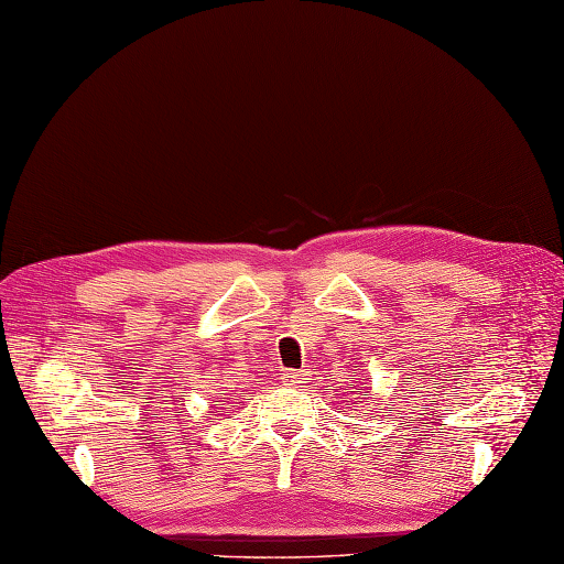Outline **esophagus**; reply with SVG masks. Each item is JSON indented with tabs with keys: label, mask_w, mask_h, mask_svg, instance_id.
Wrapping results in <instances>:
<instances>
[{
	"label": "esophagus",
	"mask_w": 564,
	"mask_h": 564,
	"mask_svg": "<svg viewBox=\"0 0 564 564\" xmlns=\"http://www.w3.org/2000/svg\"><path fill=\"white\" fill-rule=\"evenodd\" d=\"M307 377H310V373H307L305 369H300V371H295V369H288V371H283L281 381H283V386L302 388V383H307Z\"/></svg>",
	"instance_id": "obj_1"
}]
</instances>
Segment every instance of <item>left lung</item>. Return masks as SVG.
Listing matches in <instances>:
<instances>
[{"instance_id":"1","label":"left lung","mask_w":564,"mask_h":564,"mask_svg":"<svg viewBox=\"0 0 564 564\" xmlns=\"http://www.w3.org/2000/svg\"><path fill=\"white\" fill-rule=\"evenodd\" d=\"M362 391H365V388H357V391H355V393L359 395V393H362Z\"/></svg>"}]
</instances>
